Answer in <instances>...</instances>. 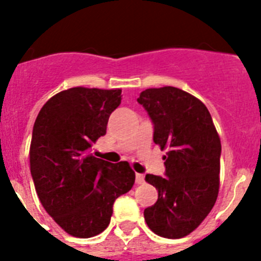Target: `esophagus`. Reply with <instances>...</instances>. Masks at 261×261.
<instances>
[{
	"mask_svg": "<svg viewBox=\"0 0 261 261\" xmlns=\"http://www.w3.org/2000/svg\"><path fill=\"white\" fill-rule=\"evenodd\" d=\"M145 181V176L142 174H136V184H142Z\"/></svg>",
	"mask_w": 261,
	"mask_h": 261,
	"instance_id": "34e87169",
	"label": "esophagus"
}]
</instances>
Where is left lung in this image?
<instances>
[{
  "mask_svg": "<svg viewBox=\"0 0 261 261\" xmlns=\"http://www.w3.org/2000/svg\"><path fill=\"white\" fill-rule=\"evenodd\" d=\"M137 102L154 124L153 140L163 156L166 176L147 174L158 200L145 209L149 229L179 239L191 234L216 204L220 190L221 140L201 100L172 86L146 89Z\"/></svg>",
  "mask_w": 261,
  "mask_h": 261,
  "instance_id": "1",
  "label": "left lung"
}]
</instances>
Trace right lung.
<instances>
[{
  "label": "right lung",
  "mask_w": 261,
  "mask_h": 261,
  "mask_svg": "<svg viewBox=\"0 0 261 261\" xmlns=\"http://www.w3.org/2000/svg\"><path fill=\"white\" fill-rule=\"evenodd\" d=\"M120 103V89L73 87L52 96L34 124L30 168L36 193L55 222L77 238L105 231L115 200L135 184L128 162L90 153Z\"/></svg>",
  "instance_id": "obj_1"
}]
</instances>
